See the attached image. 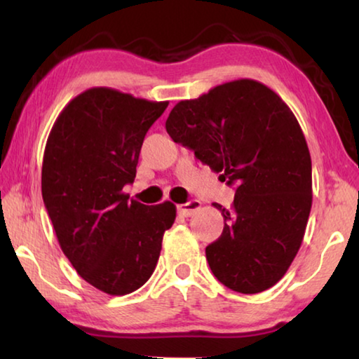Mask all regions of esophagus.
<instances>
[{"label": "esophagus", "instance_id": "34e87169", "mask_svg": "<svg viewBox=\"0 0 359 359\" xmlns=\"http://www.w3.org/2000/svg\"><path fill=\"white\" fill-rule=\"evenodd\" d=\"M198 209H201V203L196 201V199H191V201H188L185 204H179L177 205V212L182 217H190L193 215L194 212Z\"/></svg>", "mask_w": 359, "mask_h": 359}]
</instances>
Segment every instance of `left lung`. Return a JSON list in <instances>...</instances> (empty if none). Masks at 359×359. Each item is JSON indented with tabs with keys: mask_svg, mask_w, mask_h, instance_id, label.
Listing matches in <instances>:
<instances>
[{
	"mask_svg": "<svg viewBox=\"0 0 359 359\" xmlns=\"http://www.w3.org/2000/svg\"><path fill=\"white\" fill-rule=\"evenodd\" d=\"M166 131L238 187L231 209L214 204L224 218L222 236L205 247L214 276L244 294L274 287L299 250L312 208L311 154L294 114L264 83L239 79L177 102Z\"/></svg>",
	"mask_w": 359,
	"mask_h": 359,
	"instance_id": "8db88e82",
	"label": "left lung"
}]
</instances>
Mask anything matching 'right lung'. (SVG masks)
<instances>
[{"mask_svg":"<svg viewBox=\"0 0 359 359\" xmlns=\"http://www.w3.org/2000/svg\"><path fill=\"white\" fill-rule=\"evenodd\" d=\"M168 101L85 90L58 115L42 160V199L66 258L85 282L121 296L154 274L175 205H145L133 184L144 137Z\"/></svg>","mask_w":359,"mask_h":359,"instance_id":"add662e5","label":"right lung"}]
</instances>
